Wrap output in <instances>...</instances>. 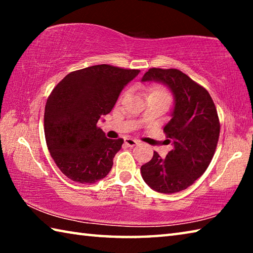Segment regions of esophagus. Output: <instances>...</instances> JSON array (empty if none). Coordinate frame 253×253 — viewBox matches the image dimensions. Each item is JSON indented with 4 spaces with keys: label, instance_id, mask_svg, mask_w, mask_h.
I'll list each match as a JSON object with an SVG mask.
<instances>
[{
    "label": "esophagus",
    "instance_id": "esophagus-1",
    "mask_svg": "<svg viewBox=\"0 0 253 253\" xmlns=\"http://www.w3.org/2000/svg\"><path fill=\"white\" fill-rule=\"evenodd\" d=\"M125 144H126V146H128V147H135L139 144V142H138V140H136V139L127 138V139H125Z\"/></svg>",
    "mask_w": 253,
    "mask_h": 253
}]
</instances>
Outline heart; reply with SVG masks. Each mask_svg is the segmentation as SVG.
<instances>
[{
    "instance_id": "obj_1",
    "label": "heart",
    "mask_w": 253,
    "mask_h": 253,
    "mask_svg": "<svg viewBox=\"0 0 253 253\" xmlns=\"http://www.w3.org/2000/svg\"><path fill=\"white\" fill-rule=\"evenodd\" d=\"M149 96H162V97H166L169 98V95L168 90L162 85H153V87L149 88Z\"/></svg>"
}]
</instances>
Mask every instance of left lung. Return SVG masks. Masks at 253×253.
Instances as JSON below:
<instances>
[{"label":"left lung","instance_id":"obj_1","mask_svg":"<svg viewBox=\"0 0 253 253\" xmlns=\"http://www.w3.org/2000/svg\"><path fill=\"white\" fill-rule=\"evenodd\" d=\"M143 81H160L173 92L172 119L164 132L173 149L165 158L154 152L140 168L143 179L160 193H176L191 186L209 168L220 136V121L209 91L177 69L151 68Z\"/></svg>","mask_w":253,"mask_h":253}]
</instances>
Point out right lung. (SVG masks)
<instances>
[{"instance_id": "add662e5", "label": "right lung", "mask_w": 253, "mask_h": 253, "mask_svg": "<svg viewBox=\"0 0 253 253\" xmlns=\"http://www.w3.org/2000/svg\"><path fill=\"white\" fill-rule=\"evenodd\" d=\"M138 74L137 69L92 66L70 72L51 91L44 108L45 142L68 178L91 184L110 172L124 139L107 138L97 123Z\"/></svg>"}]
</instances>
